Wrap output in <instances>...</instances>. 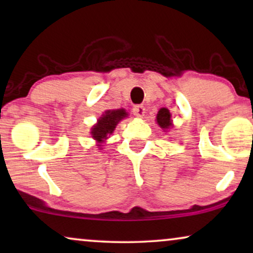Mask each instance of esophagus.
Listing matches in <instances>:
<instances>
[{
  "label": "esophagus",
  "mask_w": 253,
  "mask_h": 253,
  "mask_svg": "<svg viewBox=\"0 0 253 253\" xmlns=\"http://www.w3.org/2000/svg\"><path fill=\"white\" fill-rule=\"evenodd\" d=\"M132 113H133V115H136L137 117H141V116L144 115V113H145L144 106H141V105L134 106L133 108H132Z\"/></svg>",
  "instance_id": "34e87169"
}]
</instances>
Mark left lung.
<instances>
[{
	"mask_svg": "<svg viewBox=\"0 0 253 253\" xmlns=\"http://www.w3.org/2000/svg\"><path fill=\"white\" fill-rule=\"evenodd\" d=\"M158 124L162 129H168L169 126H171V120H170V113L167 108H161L159 110L158 116H157Z\"/></svg>",
	"mask_w": 253,
	"mask_h": 253,
	"instance_id": "8db88e82",
	"label": "left lung"
}]
</instances>
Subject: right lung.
<instances>
[{"mask_svg": "<svg viewBox=\"0 0 253 253\" xmlns=\"http://www.w3.org/2000/svg\"><path fill=\"white\" fill-rule=\"evenodd\" d=\"M126 115L127 114L124 109L107 110L106 114H103L102 117L99 119L98 124L92 129V137L99 143H102L103 140L108 138L109 134L113 133L116 124L124 117H126Z\"/></svg>", "mask_w": 253, "mask_h": 253, "instance_id": "add662e5", "label": "right lung"}]
</instances>
